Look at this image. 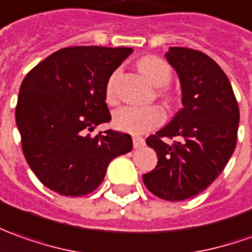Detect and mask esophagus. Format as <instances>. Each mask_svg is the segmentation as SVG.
Segmentation results:
<instances>
[{
    "mask_svg": "<svg viewBox=\"0 0 252 252\" xmlns=\"http://www.w3.org/2000/svg\"><path fill=\"white\" fill-rule=\"evenodd\" d=\"M132 142H133V148L135 149H139L142 148V146H145V139H143L142 136H133Z\"/></svg>",
    "mask_w": 252,
    "mask_h": 252,
    "instance_id": "1",
    "label": "esophagus"
}]
</instances>
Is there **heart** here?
<instances>
[{"label":"heart","instance_id":"heart-1","mask_svg":"<svg viewBox=\"0 0 252 252\" xmlns=\"http://www.w3.org/2000/svg\"><path fill=\"white\" fill-rule=\"evenodd\" d=\"M138 68L143 76L156 87H164L171 80V67L158 56H145L138 62ZM117 73H114L106 85V100L113 102L114 83ZM165 120V113L160 106H124L113 113V126L120 131L142 135L158 126Z\"/></svg>","mask_w":252,"mask_h":252}]
</instances>
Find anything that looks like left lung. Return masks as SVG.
Segmentation results:
<instances>
[{
	"label": "left lung",
	"instance_id": "8db88e82",
	"mask_svg": "<svg viewBox=\"0 0 252 252\" xmlns=\"http://www.w3.org/2000/svg\"><path fill=\"white\" fill-rule=\"evenodd\" d=\"M165 58L179 77L184 107L146 139L158 161L142 178L157 197L182 201L207 189L226 167L236 148L240 112L229 78L210 56L171 47ZM165 137L176 140L167 144Z\"/></svg>",
	"mask_w": 252,
	"mask_h": 252
}]
</instances>
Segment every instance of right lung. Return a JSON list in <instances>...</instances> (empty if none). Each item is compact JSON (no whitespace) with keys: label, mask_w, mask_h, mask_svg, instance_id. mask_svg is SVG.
<instances>
[{"label":"right lung","mask_w":252,"mask_h":252,"mask_svg":"<svg viewBox=\"0 0 252 252\" xmlns=\"http://www.w3.org/2000/svg\"><path fill=\"white\" fill-rule=\"evenodd\" d=\"M132 48L70 47L29 71L19 90L16 126L30 168L48 189L78 197L102 184L107 165L132 150L131 135L88 131L112 116L106 85Z\"/></svg>","instance_id":"add662e5"}]
</instances>
